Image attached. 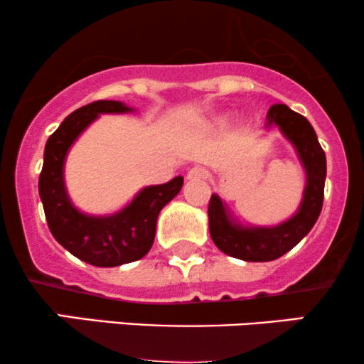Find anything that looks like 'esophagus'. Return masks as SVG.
<instances>
[{
    "label": "esophagus",
    "instance_id": "34e87169",
    "mask_svg": "<svg viewBox=\"0 0 364 364\" xmlns=\"http://www.w3.org/2000/svg\"><path fill=\"white\" fill-rule=\"evenodd\" d=\"M208 177V170L203 168V166H194L187 172V178L189 181H200V178H206Z\"/></svg>",
    "mask_w": 364,
    "mask_h": 364
}]
</instances>
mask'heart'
<instances>
[{
	"instance_id": "obj_1",
	"label": "heart",
	"mask_w": 364,
	"mask_h": 364,
	"mask_svg": "<svg viewBox=\"0 0 364 364\" xmlns=\"http://www.w3.org/2000/svg\"><path fill=\"white\" fill-rule=\"evenodd\" d=\"M225 122H226V117H220L215 121V126H223Z\"/></svg>"
}]
</instances>
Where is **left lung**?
Segmentation results:
<instances>
[{"mask_svg": "<svg viewBox=\"0 0 364 364\" xmlns=\"http://www.w3.org/2000/svg\"><path fill=\"white\" fill-rule=\"evenodd\" d=\"M266 127H277L293 144L305 170V189L296 213L274 226L242 225L220 196H211L208 218L213 242L223 254L247 262H269L291 250L314 228L323 203L327 161L311 124L288 105L276 104L269 109Z\"/></svg>", "mask_w": 364, "mask_h": 364, "instance_id": "obj_1", "label": "left lung"}]
</instances>
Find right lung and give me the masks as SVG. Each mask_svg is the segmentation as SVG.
Here are the masks:
<instances>
[{"instance_id":"add662e5","label":"right lung","mask_w":364,"mask_h":364,"mask_svg":"<svg viewBox=\"0 0 364 364\" xmlns=\"http://www.w3.org/2000/svg\"><path fill=\"white\" fill-rule=\"evenodd\" d=\"M127 112L134 109L117 100H98L71 112L47 139L38 177V196L53 237L75 257L97 267L122 266L144 257L155 240L158 215L183 186L178 175L166 183L143 187L112 215H87L73 204L64 182L68 151L98 115Z\"/></svg>"}]
</instances>
